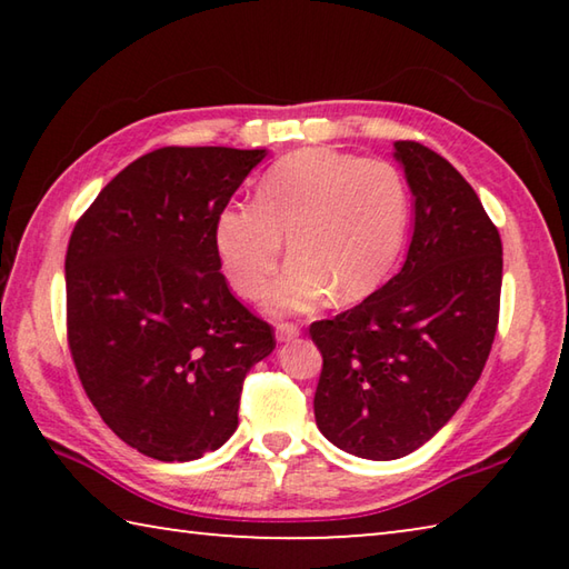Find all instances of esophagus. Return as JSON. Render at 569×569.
<instances>
[{
    "label": "esophagus",
    "mask_w": 569,
    "mask_h": 569,
    "mask_svg": "<svg viewBox=\"0 0 569 569\" xmlns=\"http://www.w3.org/2000/svg\"><path fill=\"white\" fill-rule=\"evenodd\" d=\"M298 333H301V329H298L296 323H288V321L276 323V339L278 341H293Z\"/></svg>",
    "instance_id": "esophagus-1"
}]
</instances>
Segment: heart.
Instances as JSON below:
<instances>
[{"label":"heart","mask_w":569,"mask_h":569,"mask_svg":"<svg viewBox=\"0 0 569 569\" xmlns=\"http://www.w3.org/2000/svg\"><path fill=\"white\" fill-rule=\"evenodd\" d=\"M409 228V190L381 158L323 148L298 150L263 172L253 206L216 216L213 240L230 286L261 298L283 256L291 263L268 293V308L296 313L331 293L359 301L391 273Z\"/></svg>","instance_id":"b5f03b06"}]
</instances>
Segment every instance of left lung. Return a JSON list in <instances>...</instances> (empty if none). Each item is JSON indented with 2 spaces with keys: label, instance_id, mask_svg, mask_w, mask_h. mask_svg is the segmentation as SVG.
Instances as JSON below:
<instances>
[{
  "label": "left lung",
  "instance_id": "1",
  "mask_svg": "<svg viewBox=\"0 0 569 569\" xmlns=\"http://www.w3.org/2000/svg\"><path fill=\"white\" fill-rule=\"evenodd\" d=\"M413 196L407 261L359 306L311 323L321 435L349 455H411L481 377L499 321L502 238L477 192L421 142H393Z\"/></svg>",
  "mask_w": 569,
  "mask_h": 569
}]
</instances>
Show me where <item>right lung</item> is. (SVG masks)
<instances>
[{
    "label": "right lung",
    "instance_id": "right-lung-1",
    "mask_svg": "<svg viewBox=\"0 0 569 569\" xmlns=\"http://www.w3.org/2000/svg\"><path fill=\"white\" fill-rule=\"evenodd\" d=\"M266 150L160 148L118 172L72 230L67 343L124 445L160 461L223 447L273 329L230 293L216 216Z\"/></svg>",
    "mask_w": 569,
    "mask_h": 569
}]
</instances>
